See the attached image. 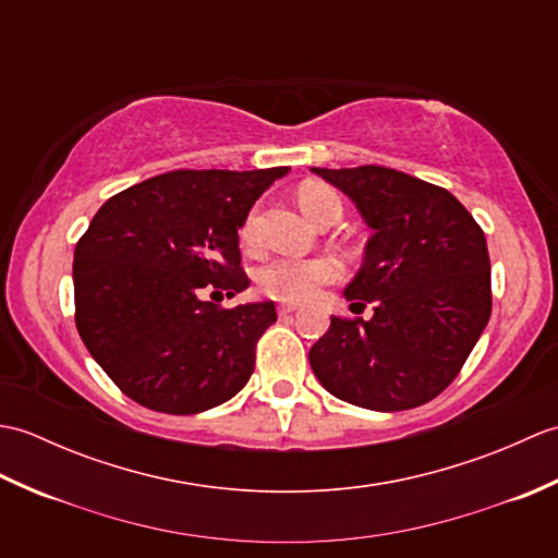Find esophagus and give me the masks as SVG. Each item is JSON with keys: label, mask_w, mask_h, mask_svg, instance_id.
Listing matches in <instances>:
<instances>
[{"label": "esophagus", "mask_w": 558, "mask_h": 558, "mask_svg": "<svg viewBox=\"0 0 558 558\" xmlns=\"http://www.w3.org/2000/svg\"><path fill=\"white\" fill-rule=\"evenodd\" d=\"M278 312H280V316H288V314H294V312H298V306H294V304H280V306H278Z\"/></svg>", "instance_id": "esophagus-1"}]
</instances>
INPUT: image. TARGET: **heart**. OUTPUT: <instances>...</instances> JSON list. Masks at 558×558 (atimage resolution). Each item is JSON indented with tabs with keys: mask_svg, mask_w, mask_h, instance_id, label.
Listing matches in <instances>:
<instances>
[{
	"mask_svg": "<svg viewBox=\"0 0 558 558\" xmlns=\"http://www.w3.org/2000/svg\"><path fill=\"white\" fill-rule=\"evenodd\" d=\"M300 206L304 216L312 222H318L326 216L340 218V196L326 184H304L300 189ZM242 240H254V216H248L242 228ZM338 278V266L328 258H272L256 272L258 288L276 300L302 302Z\"/></svg>",
	"mask_w": 558,
	"mask_h": 558,
	"instance_id": "b5f03b06",
	"label": "heart"
}]
</instances>
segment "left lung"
<instances>
[{"mask_svg": "<svg viewBox=\"0 0 558 558\" xmlns=\"http://www.w3.org/2000/svg\"><path fill=\"white\" fill-rule=\"evenodd\" d=\"M345 194L372 230L348 288L369 322L330 318L310 364L330 396L398 412L424 405L458 376L492 314L487 240L446 189L405 172L312 168Z\"/></svg>", "mask_w": 558, "mask_h": 558, "instance_id": "8db88e82", "label": "left lung"}]
</instances>
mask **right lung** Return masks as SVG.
<instances>
[{
	"instance_id": "add662e5",
	"label": "right lung",
	"mask_w": 558,
	"mask_h": 558,
	"mask_svg": "<svg viewBox=\"0 0 558 558\" xmlns=\"http://www.w3.org/2000/svg\"><path fill=\"white\" fill-rule=\"evenodd\" d=\"M288 172L177 170L124 189L90 220L71 272L76 328L90 357L138 405L196 414L246 386L276 304L220 310L206 292L234 298L248 288L240 230Z\"/></svg>"
}]
</instances>
